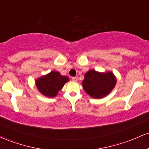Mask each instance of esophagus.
I'll use <instances>...</instances> for the list:
<instances>
[{
    "instance_id": "34e87169",
    "label": "esophagus",
    "mask_w": 149,
    "mask_h": 149,
    "mask_svg": "<svg viewBox=\"0 0 149 149\" xmlns=\"http://www.w3.org/2000/svg\"><path fill=\"white\" fill-rule=\"evenodd\" d=\"M78 77H72V80H73V81H77L78 80Z\"/></svg>"
}]
</instances>
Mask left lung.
Here are the masks:
<instances>
[{
    "mask_svg": "<svg viewBox=\"0 0 149 149\" xmlns=\"http://www.w3.org/2000/svg\"><path fill=\"white\" fill-rule=\"evenodd\" d=\"M116 83V77L113 73H99L95 70H90L85 74L83 86L89 95L100 99L109 95Z\"/></svg>",
    "mask_w": 149,
    "mask_h": 149,
    "instance_id": "obj_1",
    "label": "left lung"
}]
</instances>
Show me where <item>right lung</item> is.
Here are the masks:
<instances>
[{
	"mask_svg": "<svg viewBox=\"0 0 149 149\" xmlns=\"http://www.w3.org/2000/svg\"><path fill=\"white\" fill-rule=\"evenodd\" d=\"M68 80V77L61 76L57 71H51L36 80V84L40 93L46 97H54Z\"/></svg>",
	"mask_w": 149,
	"mask_h": 149,
	"instance_id": "right-lung-1",
	"label": "right lung"
}]
</instances>
